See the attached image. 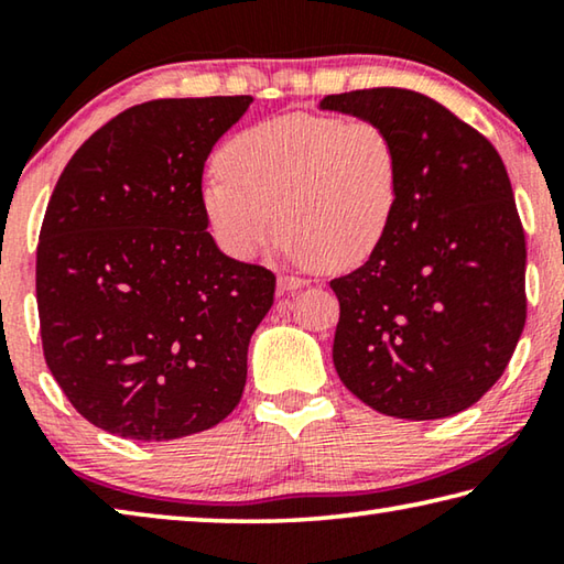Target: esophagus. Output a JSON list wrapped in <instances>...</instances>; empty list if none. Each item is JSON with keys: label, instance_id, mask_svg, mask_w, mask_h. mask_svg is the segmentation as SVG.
<instances>
[{"label": "esophagus", "instance_id": "34e87169", "mask_svg": "<svg viewBox=\"0 0 564 564\" xmlns=\"http://www.w3.org/2000/svg\"><path fill=\"white\" fill-rule=\"evenodd\" d=\"M308 283L301 275H293V273H281L279 275V291H299L303 285Z\"/></svg>", "mask_w": 564, "mask_h": 564}]
</instances>
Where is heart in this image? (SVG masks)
Returning <instances> with one entry per match:
<instances>
[{"mask_svg":"<svg viewBox=\"0 0 564 564\" xmlns=\"http://www.w3.org/2000/svg\"><path fill=\"white\" fill-rule=\"evenodd\" d=\"M218 169L204 184V214L236 259H253L279 216L293 259L356 269L383 246L403 198L398 141L373 119H265L226 141Z\"/></svg>","mask_w":564,"mask_h":564,"instance_id":"heart-1","label":"heart"}]
</instances>
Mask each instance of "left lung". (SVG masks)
<instances>
[{
    "instance_id": "8db88e82",
    "label": "left lung",
    "mask_w": 564,
    "mask_h": 564,
    "mask_svg": "<svg viewBox=\"0 0 564 564\" xmlns=\"http://www.w3.org/2000/svg\"><path fill=\"white\" fill-rule=\"evenodd\" d=\"M321 109L380 121L403 159V198L383 246L330 281L343 386L383 415L460 413L498 383L528 316L524 231L502 159L420 91L330 94Z\"/></svg>"
}]
</instances>
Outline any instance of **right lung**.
I'll return each mask as SVG.
<instances>
[{
	"instance_id": "add662e5",
	"label": "right lung",
	"mask_w": 564,
	"mask_h": 564,
	"mask_svg": "<svg viewBox=\"0 0 564 564\" xmlns=\"http://www.w3.org/2000/svg\"><path fill=\"white\" fill-rule=\"evenodd\" d=\"M253 97L154 99L64 166L36 246L44 360L76 413L159 443L208 431L243 395L275 275L218 251L202 178Z\"/></svg>"
}]
</instances>
